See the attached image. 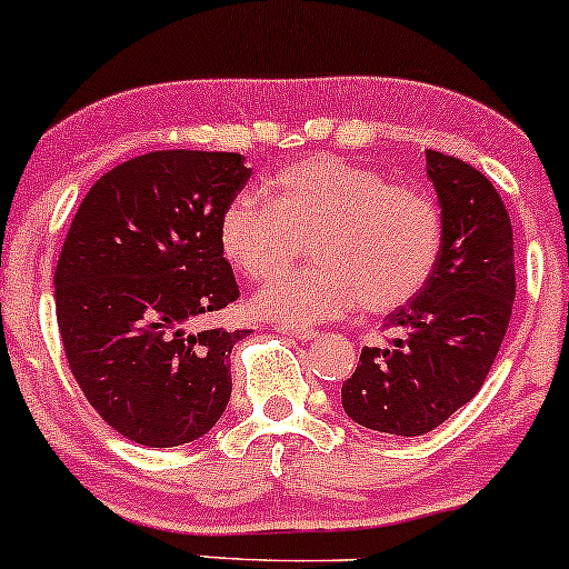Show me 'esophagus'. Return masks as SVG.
Returning <instances> with one entry per match:
<instances>
[{
    "instance_id": "34e87169",
    "label": "esophagus",
    "mask_w": 569,
    "mask_h": 569,
    "mask_svg": "<svg viewBox=\"0 0 569 569\" xmlns=\"http://www.w3.org/2000/svg\"><path fill=\"white\" fill-rule=\"evenodd\" d=\"M278 333L297 338V341H309V338L318 336V330H312V328H293V326H278Z\"/></svg>"
}]
</instances>
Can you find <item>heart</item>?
<instances>
[{
	"label": "heart",
	"mask_w": 569,
	"mask_h": 569,
	"mask_svg": "<svg viewBox=\"0 0 569 569\" xmlns=\"http://www.w3.org/2000/svg\"><path fill=\"white\" fill-rule=\"evenodd\" d=\"M268 201L243 193L220 220V249L251 283L283 278L309 243L318 262L257 293L254 309L291 326L341 318L362 305L388 315L426 289L443 247V214L426 189L341 157L278 170Z\"/></svg>",
	"instance_id": "heart-1"
}]
</instances>
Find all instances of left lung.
Returning a JSON list of instances; mask_svg holds the SVG:
<instances>
[{
	"label": "left lung",
	"instance_id": "left-lung-1",
	"mask_svg": "<svg viewBox=\"0 0 569 569\" xmlns=\"http://www.w3.org/2000/svg\"><path fill=\"white\" fill-rule=\"evenodd\" d=\"M428 178L443 214V247L426 289L388 315L397 336L365 347L341 386L359 426L422 436L465 407L483 386L515 301L512 222L483 172L428 149Z\"/></svg>",
	"mask_w": 569,
	"mask_h": 569
}]
</instances>
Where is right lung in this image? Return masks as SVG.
<instances>
[{"label": "right lung", "instance_id": "1", "mask_svg": "<svg viewBox=\"0 0 569 569\" xmlns=\"http://www.w3.org/2000/svg\"><path fill=\"white\" fill-rule=\"evenodd\" d=\"M249 176L236 152H149L104 172L70 222L54 270L64 357L128 441H197L226 412L249 330L199 322L239 299L220 220Z\"/></svg>", "mask_w": 569, "mask_h": 569}]
</instances>
